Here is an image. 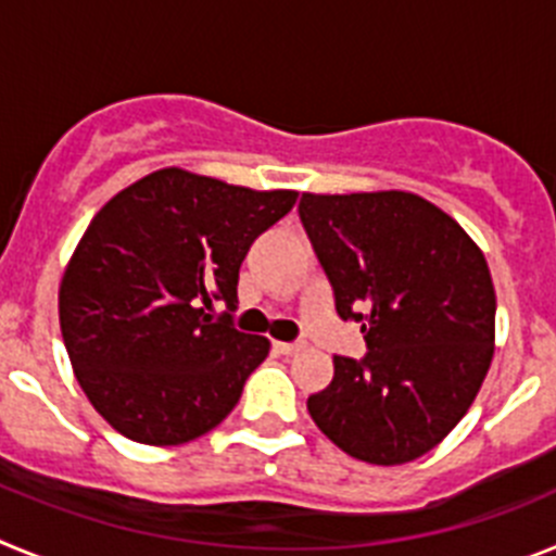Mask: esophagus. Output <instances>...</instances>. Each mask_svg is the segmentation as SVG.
I'll return each mask as SVG.
<instances>
[{
  "label": "esophagus",
  "mask_w": 556,
  "mask_h": 556,
  "mask_svg": "<svg viewBox=\"0 0 556 556\" xmlns=\"http://www.w3.org/2000/svg\"><path fill=\"white\" fill-rule=\"evenodd\" d=\"M273 351L281 356H294L303 351V342H273Z\"/></svg>",
  "instance_id": "1"
}]
</instances>
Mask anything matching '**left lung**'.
<instances>
[{"label":"left lung","mask_w":556,"mask_h":556,"mask_svg":"<svg viewBox=\"0 0 556 556\" xmlns=\"http://www.w3.org/2000/svg\"><path fill=\"white\" fill-rule=\"evenodd\" d=\"M301 223L342 320L367 353L333 356L308 415L333 445L370 465L429 454L488 376L495 289L462 225L409 191L303 194Z\"/></svg>","instance_id":"obj_1"}]
</instances>
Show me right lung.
Returning <instances> with one entry per match:
<instances>
[{"instance_id": "1", "label": "right lung", "mask_w": 556, "mask_h": 556, "mask_svg": "<svg viewBox=\"0 0 556 556\" xmlns=\"http://www.w3.org/2000/svg\"><path fill=\"white\" fill-rule=\"evenodd\" d=\"M298 191L159 169L108 200L61 281L58 314L91 406L127 440L180 445L230 415L267 337L242 333L239 267ZM225 300L229 312L207 308Z\"/></svg>"}]
</instances>
